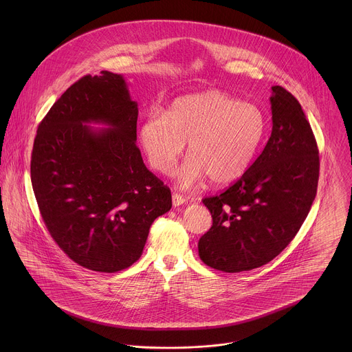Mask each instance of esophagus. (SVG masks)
Here are the masks:
<instances>
[{
    "label": "esophagus",
    "instance_id": "esophagus-1",
    "mask_svg": "<svg viewBox=\"0 0 352 352\" xmlns=\"http://www.w3.org/2000/svg\"><path fill=\"white\" fill-rule=\"evenodd\" d=\"M172 201H173V206H182L186 203V198L177 192H173L172 195Z\"/></svg>",
    "mask_w": 352,
    "mask_h": 352
}]
</instances>
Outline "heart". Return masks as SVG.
Returning <instances> with one entry per match:
<instances>
[{"mask_svg": "<svg viewBox=\"0 0 352 352\" xmlns=\"http://www.w3.org/2000/svg\"><path fill=\"white\" fill-rule=\"evenodd\" d=\"M265 133V116L251 102L218 89L182 96L166 112L151 109L140 127V142L153 169L169 175L187 144L188 160L179 183L191 187L208 176L214 184L240 179Z\"/></svg>", "mask_w": 352, "mask_h": 352, "instance_id": "heart-1", "label": "heart"}]
</instances>
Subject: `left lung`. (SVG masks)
I'll list each match as a JSON object with an SVG mask.
<instances>
[{
	"label": "left lung",
	"instance_id": "obj_1",
	"mask_svg": "<svg viewBox=\"0 0 352 352\" xmlns=\"http://www.w3.org/2000/svg\"><path fill=\"white\" fill-rule=\"evenodd\" d=\"M271 137L226 191L203 199L212 226L198 243L201 261L223 272L261 267L296 237L316 198L320 157L301 104L272 87Z\"/></svg>",
	"mask_w": 352,
	"mask_h": 352
}]
</instances>
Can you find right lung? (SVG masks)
<instances>
[{
    "instance_id": "right-lung-1",
    "label": "right lung",
    "mask_w": 352,
    "mask_h": 352,
    "mask_svg": "<svg viewBox=\"0 0 352 352\" xmlns=\"http://www.w3.org/2000/svg\"><path fill=\"white\" fill-rule=\"evenodd\" d=\"M137 119L124 78L104 70L67 88L36 131L31 182L41 215L58 247L92 271L135 263L153 221L172 207L135 145Z\"/></svg>"
}]
</instances>
